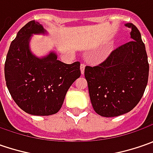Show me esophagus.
<instances>
[{
	"label": "esophagus",
	"instance_id": "1",
	"mask_svg": "<svg viewBox=\"0 0 153 153\" xmlns=\"http://www.w3.org/2000/svg\"><path fill=\"white\" fill-rule=\"evenodd\" d=\"M80 69H81V73L83 75L84 74V70H85V65L84 64H81Z\"/></svg>",
	"mask_w": 153,
	"mask_h": 153
}]
</instances>
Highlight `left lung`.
I'll return each instance as SVG.
<instances>
[{
  "instance_id": "1",
  "label": "left lung",
  "mask_w": 153,
  "mask_h": 153,
  "mask_svg": "<svg viewBox=\"0 0 153 153\" xmlns=\"http://www.w3.org/2000/svg\"><path fill=\"white\" fill-rule=\"evenodd\" d=\"M133 40L111 53L95 66H86L85 78L93 108L105 117L130 111L140 100L148 82L149 64L137 27L131 23Z\"/></svg>"
}]
</instances>
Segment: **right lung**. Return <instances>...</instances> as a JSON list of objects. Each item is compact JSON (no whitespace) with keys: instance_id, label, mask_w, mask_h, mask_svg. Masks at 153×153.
<instances>
[{"instance_id":"obj_1","label":"right lung","mask_w":153,"mask_h":153,"mask_svg":"<svg viewBox=\"0 0 153 153\" xmlns=\"http://www.w3.org/2000/svg\"><path fill=\"white\" fill-rule=\"evenodd\" d=\"M46 32L42 25L30 21L10 45L5 62L7 87L15 103L35 116H49L61 108L69 88L81 76L80 62L67 65L51 52L38 58L30 50L33 34Z\"/></svg>"}]
</instances>
